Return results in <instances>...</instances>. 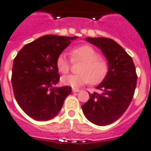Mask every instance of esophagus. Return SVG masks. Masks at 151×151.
I'll return each mask as SVG.
<instances>
[{
  "instance_id": "obj_1",
  "label": "esophagus",
  "mask_w": 151,
  "mask_h": 151,
  "mask_svg": "<svg viewBox=\"0 0 151 151\" xmlns=\"http://www.w3.org/2000/svg\"><path fill=\"white\" fill-rule=\"evenodd\" d=\"M80 91L79 89H76V88H72V92L73 93H78Z\"/></svg>"
}]
</instances>
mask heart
<instances>
[{
  "label": "heart",
  "instance_id": "heart-1",
  "mask_svg": "<svg viewBox=\"0 0 151 151\" xmlns=\"http://www.w3.org/2000/svg\"><path fill=\"white\" fill-rule=\"evenodd\" d=\"M73 61H81L83 64L79 70V74L69 75L62 78V83L72 87H79L90 82L92 85L101 83L105 79L108 72V64L104 59L99 58V53L89 45H83L71 51ZM56 65L63 74L69 72L71 61L65 53L58 57Z\"/></svg>",
  "mask_w": 151,
  "mask_h": 151
}]
</instances>
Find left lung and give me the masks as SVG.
<instances>
[{
    "label": "left lung",
    "mask_w": 151,
    "mask_h": 151,
    "mask_svg": "<svg viewBox=\"0 0 151 151\" xmlns=\"http://www.w3.org/2000/svg\"><path fill=\"white\" fill-rule=\"evenodd\" d=\"M86 40L98 47L105 56L108 72L89 101L82 105L86 118L96 125L114 122L126 111L137 86V76L132 58L119 43L108 38L87 37Z\"/></svg>",
    "instance_id": "1"
}]
</instances>
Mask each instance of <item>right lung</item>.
I'll list each match as a JSON object with an SVG mask.
<instances>
[{"mask_svg": "<svg viewBox=\"0 0 151 151\" xmlns=\"http://www.w3.org/2000/svg\"><path fill=\"white\" fill-rule=\"evenodd\" d=\"M77 37L46 35L28 43L14 59L12 83L17 103L37 121L58 114L72 87H57L60 76L58 57Z\"/></svg>", "mask_w": 151, "mask_h": 151, "instance_id": "add662e5", "label": "right lung"}]
</instances>
